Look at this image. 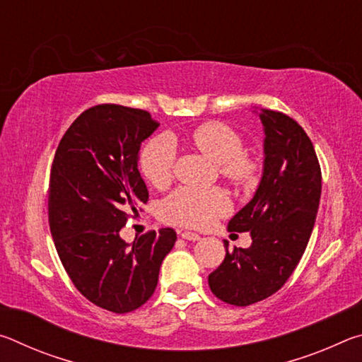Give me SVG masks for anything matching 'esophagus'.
Returning a JSON list of instances; mask_svg holds the SVG:
<instances>
[{
  "mask_svg": "<svg viewBox=\"0 0 362 362\" xmlns=\"http://www.w3.org/2000/svg\"><path fill=\"white\" fill-rule=\"evenodd\" d=\"M180 236L187 241H199L201 240V236L198 235V233H193V231H182Z\"/></svg>",
  "mask_w": 362,
  "mask_h": 362,
  "instance_id": "34e87169",
  "label": "esophagus"
}]
</instances>
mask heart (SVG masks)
<instances>
[{
  "mask_svg": "<svg viewBox=\"0 0 362 362\" xmlns=\"http://www.w3.org/2000/svg\"><path fill=\"white\" fill-rule=\"evenodd\" d=\"M189 140L203 155L218 164V173L231 185L247 188L260 174V163L244 150V139L225 122L209 121L196 127ZM177 145L169 134H159L146 144L139 156V166L146 180L156 188H166L174 179ZM231 209L228 194L222 188L199 189L182 187L161 204L164 222L204 228Z\"/></svg>",
  "mask_w": 362,
  "mask_h": 362,
  "instance_id": "obj_1",
  "label": "heart"
}]
</instances>
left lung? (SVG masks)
Returning <instances> with one entry per match:
<instances>
[{
	"label": "left lung",
	"mask_w": 362,
	"mask_h": 362,
	"mask_svg": "<svg viewBox=\"0 0 362 362\" xmlns=\"http://www.w3.org/2000/svg\"><path fill=\"white\" fill-rule=\"evenodd\" d=\"M265 166L250 203L228 222L230 231H250V247L228 250L209 274L214 296L247 306L273 296L291 278L310 241L321 198V166L297 121L263 110Z\"/></svg>",
	"instance_id": "left-lung-1"
}]
</instances>
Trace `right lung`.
<instances>
[{
    "label": "right lung",
    "mask_w": 362,
    "mask_h": 362,
    "mask_svg": "<svg viewBox=\"0 0 362 362\" xmlns=\"http://www.w3.org/2000/svg\"><path fill=\"white\" fill-rule=\"evenodd\" d=\"M159 126L145 110L115 103L90 107L73 121L56 150L49 179V228L60 262L83 296L113 313L142 306L177 241L173 228L119 238L148 189L139 150Z\"/></svg>",
    "instance_id": "1"
}]
</instances>
